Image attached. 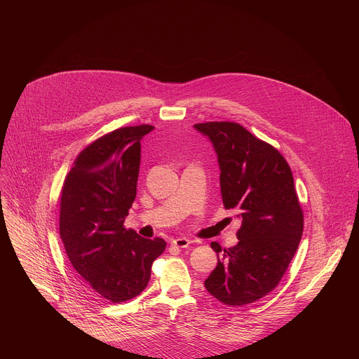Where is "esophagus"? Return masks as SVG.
Returning a JSON list of instances; mask_svg holds the SVG:
<instances>
[{"mask_svg": "<svg viewBox=\"0 0 359 359\" xmlns=\"http://www.w3.org/2000/svg\"><path fill=\"white\" fill-rule=\"evenodd\" d=\"M190 240L186 238V237H177L175 240H172V245H175L176 248H186L190 245Z\"/></svg>", "mask_w": 359, "mask_h": 359, "instance_id": "1", "label": "esophagus"}]
</instances>
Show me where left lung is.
<instances>
[{
	"label": "left lung",
	"mask_w": 359,
	"mask_h": 359,
	"mask_svg": "<svg viewBox=\"0 0 359 359\" xmlns=\"http://www.w3.org/2000/svg\"><path fill=\"white\" fill-rule=\"evenodd\" d=\"M217 153L220 190L226 209H237L238 243L222 248L217 266L204 281L226 305L257 301L273 291L298 248L304 215L291 169L281 153L234 122L197 123Z\"/></svg>",
	"instance_id": "obj_1"
}]
</instances>
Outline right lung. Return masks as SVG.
Masks as SVG:
<instances>
[{"label":"right lung","instance_id":"1","mask_svg":"<svg viewBox=\"0 0 359 359\" xmlns=\"http://www.w3.org/2000/svg\"><path fill=\"white\" fill-rule=\"evenodd\" d=\"M150 125L126 126L86 146L74 162L62 193L60 234L72 267L85 284L111 302L139 295L163 238H143L123 227L136 197L140 139Z\"/></svg>","mask_w":359,"mask_h":359}]
</instances>
